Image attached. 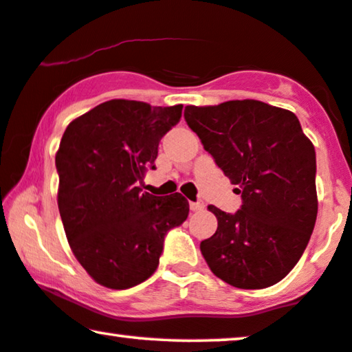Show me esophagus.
<instances>
[{"label":"esophagus","instance_id":"obj_1","mask_svg":"<svg viewBox=\"0 0 352 352\" xmlns=\"http://www.w3.org/2000/svg\"><path fill=\"white\" fill-rule=\"evenodd\" d=\"M189 206L192 211H200V210H204L205 205H204V201H190Z\"/></svg>","mask_w":352,"mask_h":352}]
</instances>
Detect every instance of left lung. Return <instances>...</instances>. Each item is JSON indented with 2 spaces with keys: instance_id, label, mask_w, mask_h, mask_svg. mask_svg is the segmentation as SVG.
Returning <instances> with one entry per match:
<instances>
[{
  "instance_id": "1",
  "label": "left lung",
  "mask_w": 352,
  "mask_h": 352,
  "mask_svg": "<svg viewBox=\"0 0 352 352\" xmlns=\"http://www.w3.org/2000/svg\"><path fill=\"white\" fill-rule=\"evenodd\" d=\"M184 118L242 194L234 214L208 206L218 229L200 250L211 272L245 290L280 282L300 261L317 218L316 151L296 115L245 99L187 105Z\"/></svg>"
}]
</instances>
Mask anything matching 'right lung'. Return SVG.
<instances>
[{
	"label": "right lung",
	"instance_id": "add662e5",
	"mask_svg": "<svg viewBox=\"0 0 352 352\" xmlns=\"http://www.w3.org/2000/svg\"><path fill=\"white\" fill-rule=\"evenodd\" d=\"M181 113V104L112 99L75 118L60 139L62 224L75 258L99 285L124 290L151 277L168 230L187 219L181 194L163 199L138 186Z\"/></svg>",
	"mask_w": 352,
	"mask_h": 352
}]
</instances>
